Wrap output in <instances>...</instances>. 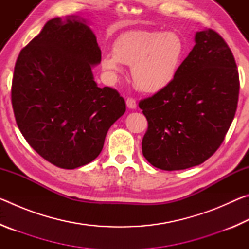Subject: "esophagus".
I'll use <instances>...</instances> for the list:
<instances>
[{"mask_svg": "<svg viewBox=\"0 0 249 249\" xmlns=\"http://www.w3.org/2000/svg\"><path fill=\"white\" fill-rule=\"evenodd\" d=\"M126 105H127L128 108H136L137 107V103H136V100L133 99V98H128L127 100H126Z\"/></svg>", "mask_w": 249, "mask_h": 249, "instance_id": "34e87169", "label": "esophagus"}]
</instances>
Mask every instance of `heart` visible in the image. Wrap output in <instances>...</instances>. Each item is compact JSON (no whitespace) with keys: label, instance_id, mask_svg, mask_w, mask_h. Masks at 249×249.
<instances>
[{"label":"heart","instance_id":"heart-1","mask_svg":"<svg viewBox=\"0 0 249 249\" xmlns=\"http://www.w3.org/2000/svg\"><path fill=\"white\" fill-rule=\"evenodd\" d=\"M187 53L185 41L176 32L130 31L113 43V53H103L101 66L112 81L130 66L135 84L146 93L167 89L178 74Z\"/></svg>","mask_w":249,"mask_h":249}]
</instances>
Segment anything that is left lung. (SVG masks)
I'll list each match as a JSON object with an SVG mask.
<instances>
[{
    "mask_svg": "<svg viewBox=\"0 0 249 249\" xmlns=\"http://www.w3.org/2000/svg\"><path fill=\"white\" fill-rule=\"evenodd\" d=\"M195 39L171 86L138 104L148 122L142 155L161 170L187 169L209 159L237 108L239 77L230 47L210 28Z\"/></svg>",
    "mask_w": 249,
    "mask_h": 249,
    "instance_id": "left-lung-1",
    "label": "left lung"
}]
</instances>
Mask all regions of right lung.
<instances>
[{"mask_svg":"<svg viewBox=\"0 0 249 249\" xmlns=\"http://www.w3.org/2000/svg\"><path fill=\"white\" fill-rule=\"evenodd\" d=\"M101 62L96 37L78 16L48 20L16 60L12 105L20 133L41 157L74 169L100 155L125 101L99 88L91 68Z\"/></svg>","mask_w":249,"mask_h":249,"instance_id":"right-lung-1","label":"right lung"}]
</instances>
